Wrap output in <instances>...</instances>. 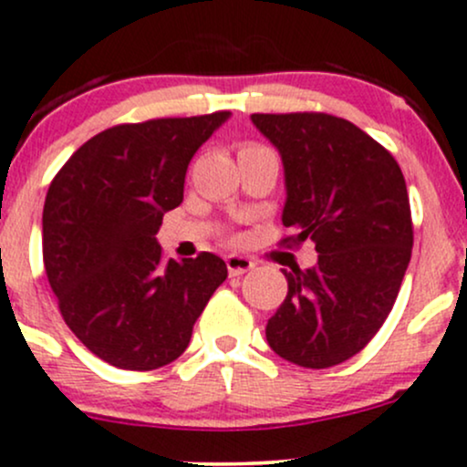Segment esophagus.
I'll list each match as a JSON object with an SVG mask.
<instances>
[{"mask_svg": "<svg viewBox=\"0 0 467 467\" xmlns=\"http://www.w3.org/2000/svg\"><path fill=\"white\" fill-rule=\"evenodd\" d=\"M225 266H228V273L233 275V277H237V275L248 273L250 268H253V262H250L248 257H244V254H228V257H225Z\"/></svg>", "mask_w": 467, "mask_h": 467, "instance_id": "esophagus-1", "label": "esophagus"}]
</instances>
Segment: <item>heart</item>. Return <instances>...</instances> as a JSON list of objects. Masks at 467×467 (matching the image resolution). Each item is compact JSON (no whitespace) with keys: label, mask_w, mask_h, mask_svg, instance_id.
I'll use <instances>...</instances> for the list:
<instances>
[{"label":"heart","mask_w":467,"mask_h":467,"mask_svg":"<svg viewBox=\"0 0 467 467\" xmlns=\"http://www.w3.org/2000/svg\"><path fill=\"white\" fill-rule=\"evenodd\" d=\"M253 150H262V145H254V143L239 145V154H244V151H253Z\"/></svg>","instance_id":"heart-1"}]
</instances>
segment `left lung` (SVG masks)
Segmentation results:
<instances>
[{
    "label": "left lung",
    "instance_id": "1",
    "mask_svg": "<svg viewBox=\"0 0 467 467\" xmlns=\"http://www.w3.org/2000/svg\"><path fill=\"white\" fill-rule=\"evenodd\" d=\"M286 174L282 223L311 239L317 264L291 273L266 324L271 349L327 369L369 345L399 297L414 246L410 196L394 156L353 122L322 111L253 114Z\"/></svg>",
    "mask_w": 467,
    "mask_h": 467
}]
</instances>
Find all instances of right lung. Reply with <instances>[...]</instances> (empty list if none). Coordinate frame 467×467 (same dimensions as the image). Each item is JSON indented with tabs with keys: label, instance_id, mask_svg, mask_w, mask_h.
Listing matches in <instances>:
<instances>
[{
	"label": "right lung",
	"instance_id": "right-lung-1",
	"mask_svg": "<svg viewBox=\"0 0 467 467\" xmlns=\"http://www.w3.org/2000/svg\"><path fill=\"white\" fill-rule=\"evenodd\" d=\"M230 111L122 122L78 147L48 185L42 254L73 336L130 371L170 365L228 277L213 253L165 262L163 213L183 201L185 171Z\"/></svg>",
	"mask_w": 467,
	"mask_h": 467
}]
</instances>
